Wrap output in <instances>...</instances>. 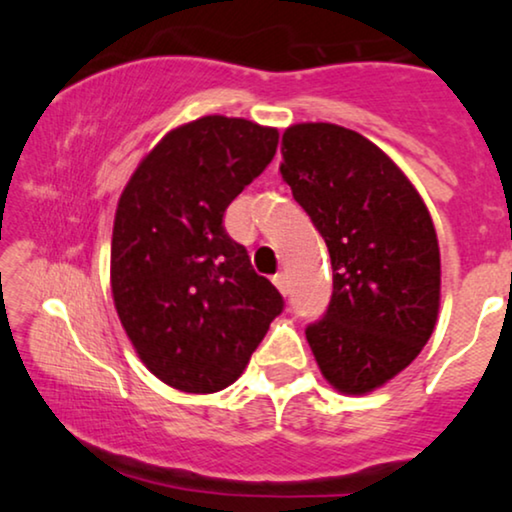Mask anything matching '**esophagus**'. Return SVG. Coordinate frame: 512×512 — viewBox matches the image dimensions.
Wrapping results in <instances>:
<instances>
[{
  "instance_id": "34e87169",
  "label": "esophagus",
  "mask_w": 512,
  "mask_h": 512,
  "mask_svg": "<svg viewBox=\"0 0 512 512\" xmlns=\"http://www.w3.org/2000/svg\"><path fill=\"white\" fill-rule=\"evenodd\" d=\"M272 282H275L279 293H284V296H286V293H289V277H286L284 272H277V275L272 277Z\"/></svg>"
}]
</instances>
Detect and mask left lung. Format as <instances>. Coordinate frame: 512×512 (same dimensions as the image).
Masks as SVG:
<instances>
[{
    "instance_id": "obj_1",
    "label": "left lung",
    "mask_w": 512,
    "mask_h": 512,
    "mask_svg": "<svg viewBox=\"0 0 512 512\" xmlns=\"http://www.w3.org/2000/svg\"><path fill=\"white\" fill-rule=\"evenodd\" d=\"M279 172L331 254L333 296L307 342L335 389L368 394L408 368L436 326L429 209L380 146L333 123L286 128Z\"/></svg>"
}]
</instances>
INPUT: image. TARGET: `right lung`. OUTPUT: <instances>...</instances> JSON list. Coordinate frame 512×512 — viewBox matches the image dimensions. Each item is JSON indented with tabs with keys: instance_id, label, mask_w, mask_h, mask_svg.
I'll return each mask as SVG.
<instances>
[{
	"instance_id": "add662e5",
	"label": "right lung",
	"mask_w": 512,
	"mask_h": 512,
	"mask_svg": "<svg viewBox=\"0 0 512 512\" xmlns=\"http://www.w3.org/2000/svg\"><path fill=\"white\" fill-rule=\"evenodd\" d=\"M279 132L202 116L167 132L123 188L111 293L139 359L186 394L233 384L284 310L223 228L230 202L275 158Z\"/></svg>"
}]
</instances>
